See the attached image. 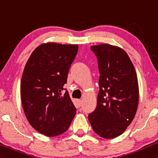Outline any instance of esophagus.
<instances>
[{"label": "esophagus", "instance_id": "34e87169", "mask_svg": "<svg viewBox=\"0 0 158 158\" xmlns=\"http://www.w3.org/2000/svg\"><path fill=\"white\" fill-rule=\"evenodd\" d=\"M77 103L78 106L80 107L81 104V100H79V99H78V100H77Z\"/></svg>", "mask_w": 158, "mask_h": 158}]
</instances>
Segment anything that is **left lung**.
Here are the masks:
<instances>
[{
  "instance_id": "left-lung-1",
  "label": "left lung",
  "mask_w": 158,
  "mask_h": 158,
  "mask_svg": "<svg viewBox=\"0 0 158 158\" xmlns=\"http://www.w3.org/2000/svg\"><path fill=\"white\" fill-rule=\"evenodd\" d=\"M91 50L98 59L100 91L97 106L89 115L95 133L104 139L122 135L133 121L139 99L138 77L126 51L117 46L100 44Z\"/></svg>"
}]
</instances>
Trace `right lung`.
I'll return each instance as SVG.
<instances>
[{"label": "right lung", "mask_w": 158, "mask_h": 158, "mask_svg": "<svg viewBox=\"0 0 158 158\" xmlns=\"http://www.w3.org/2000/svg\"><path fill=\"white\" fill-rule=\"evenodd\" d=\"M77 44L43 43L36 47L25 65L20 96L31 126L47 137L62 135L76 115L69 92L64 90Z\"/></svg>", "instance_id": "obj_1"}]
</instances>
